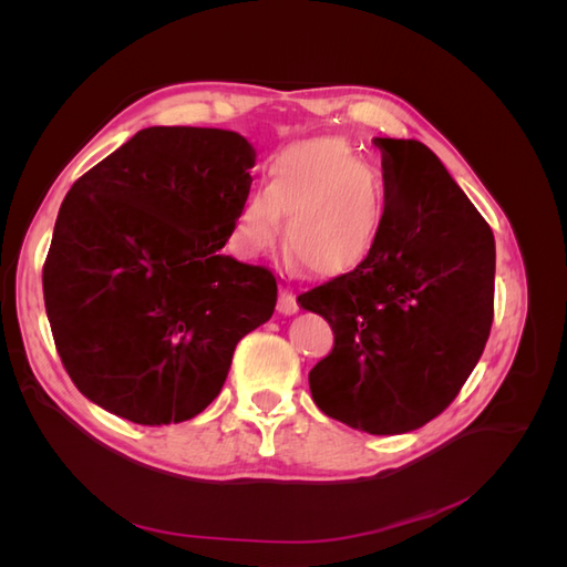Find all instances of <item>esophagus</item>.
Listing matches in <instances>:
<instances>
[{"label": "esophagus", "mask_w": 567, "mask_h": 567, "mask_svg": "<svg viewBox=\"0 0 567 567\" xmlns=\"http://www.w3.org/2000/svg\"><path fill=\"white\" fill-rule=\"evenodd\" d=\"M277 310L281 312V315H286V317H290V315H296L298 312V302H296V296L290 293V290H281L279 293V305H277Z\"/></svg>", "instance_id": "34e87169"}]
</instances>
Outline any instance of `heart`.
<instances>
[{
    "label": "heart",
    "instance_id": "1",
    "mask_svg": "<svg viewBox=\"0 0 567 567\" xmlns=\"http://www.w3.org/2000/svg\"><path fill=\"white\" fill-rule=\"evenodd\" d=\"M383 186L340 140L284 148L269 165L267 192L250 194L234 221V238L257 257L277 246L286 217V250L315 277L362 267L383 231Z\"/></svg>",
    "mask_w": 567,
    "mask_h": 567
}]
</instances>
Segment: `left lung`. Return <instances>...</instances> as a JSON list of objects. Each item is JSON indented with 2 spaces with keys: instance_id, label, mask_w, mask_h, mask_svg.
<instances>
[{
  "instance_id": "obj_1",
  "label": "left lung",
  "mask_w": 567,
  "mask_h": 567,
  "mask_svg": "<svg viewBox=\"0 0 567 567\" xmlns=\"http://www.w3.org/2000/svg\"><path fill=\"white\" fill-rule=\"evenodd\" d=\"M379 246L354 271L298 296L336 342L310 371L326 416L400 435L452 404L494 317V234L440 158L416 140H383Z\"/></svg>"
}]
</instances>
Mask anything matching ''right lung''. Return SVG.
I'll return each mask as SVG.
<instances>
[{
    "instance_id": "add662e5",
    "label": "right lung",
    "mask_w": 567,
    "mask_h": 567,
    "mask_svg": "<svg viewBox=\"0 0 567 567\" xmlns=\"http://www.w3.org/2000/svg\"><path fill=\"white\" fill-rule=\"evenodd\" d=\"M255 148L215 127H146L61 203L42 271L61 362L84 398L142 425L194 419L236 342L269 321L277 279L221 255Z\"/></svg>"
}]
</instances>
